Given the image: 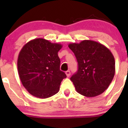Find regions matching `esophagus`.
<instances>
[{"label": "esophagus", "instance_id": "34e87169", "mask_svg": "<svg viewBox=\"0 0 128 128\" xmlns=\"http://www.w3.org/2000/svg\"><path fill=\"white\" fill-rule=\"evenodd\" d=\"M66 74L67 77H69L70 75V72L69 70H68V71L66 72Z\"/></svg>", "mask_w": 128, "mask_h": 128}]
</instances>
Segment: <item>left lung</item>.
<instances>
[{
  "label": "left lung",
  "mask_w": 128,
  "mask_h": 128,
  "mask_svg": "<svg viewBox=\"0 0 128 128\" xmlns=\"http://www.w3.org/2000/svg\"><path fill=\"white\" fill-rule=\"evenodd\" d=\"M68 46L78 62V70L70 77L76 91L87 97L104 92L115 73L114 58L109 49L92 40L70 43Z\"/></svg>",
  "instance_id": "left-lung-1"
}]
</instances>
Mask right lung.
I'll return each mask as SVG.
<instances>
[{
  "mask_svg": "<svg viewBox=\"0 0 128 128\" xmlns=\"http://www.w3.org/2000/svg\"><path fill=\"white\" fill-rule=\"evenodd\" d=\"M62 47L43 38L32 40L19 53L17 68L24 87L36 97L46 98L59 92L66 75L60 70L58 52Z\"/></svg>",
  "mask_w": 128,
  "mask_h": 128,
  "instance_id": "obj_1",
  "label": "right lung"
}]
</instances>
